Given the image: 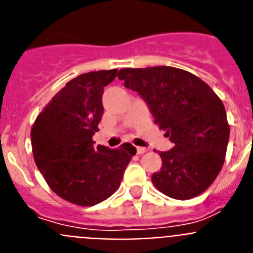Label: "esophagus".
Returning <instances> with one entry per match:
<instances>
[{
  "instance_id": "1",
  "label": "esophagus",
  "mask_w": 253,
  "mask_h": 253,
  "mask_svg": "<svg viewBox=\"0 0 253 253\" xmlns=\"http://www.w3.org/2000/svg\"><path fill=\"white\" fill-rule=\"evenodd\" d=\"M147 151H148V149L144 148V147H137V153L138 154H144Z\"/></svg>"
}]
</instances>
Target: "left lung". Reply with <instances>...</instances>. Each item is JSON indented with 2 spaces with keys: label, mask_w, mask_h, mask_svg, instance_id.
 <instances>
[{
  "label": "left lung",
  "mask_w": 253,
  "mask_h": 253,
  "mask_svg": "<svg viewBox=\"0 0 253 253\" xmlns=\"http://www.w3.org/2000/svg\"><path fill=\"white\" fill-rule=\"evenodd\" d=\"M118 77L146 100L154 124L175 144L160 152L162 167L152 176L154 186L177 200L204 193L227 153L229 124L222 100L198 76L175 67L123 68Z\"/></svg>",
  "instance_id": "obj_1"
}]
</instances>
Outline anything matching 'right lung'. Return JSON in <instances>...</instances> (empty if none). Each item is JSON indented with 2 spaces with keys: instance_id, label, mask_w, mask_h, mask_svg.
I'll return each instance as SVG.
<instances>
[{
  "instance_id": "add662e5",
  "label": "right lung",
  "mask_w": 253,
  "mask_h": 253,
  "mask_svg": "<svg viewBox=\"0 0 253 253\" xmlns=\"http://www.w3.org/2000/svg\"><path fill=\"white\" fill-rule=\"evenodd\" d=\"M118 69L77 76L53 96L31 126V147L38 169L59 198L92 207L119 189L135 147L93 146L104 114V87Z\"/></svg>"
}]
</instances>
